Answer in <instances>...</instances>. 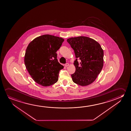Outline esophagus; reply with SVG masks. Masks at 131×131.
Here are the masks:
<instances>
[{
  "mask_svg": "<svg viewBox=\"0 0 131 131\" xmlns=\"http://www.w3.org/2000/svg\"><path fill=\"white\" fill-rule=\"evenodd\" d=\"M69 63H66V64H65V67H68L69 66Z\"/></svg>",
  "mask_w": 131,
  "mask_h": 131,
  "instance_id": "obj_1",
  "label": "esophagus"
}]
</instances>
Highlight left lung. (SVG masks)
Wrapping results in <instances>:
<instances>
[{
    "label": "left lung",
    "mask_w": 131,
    "mask_h": 131,
    "mask_svg": "<svg viewBox=\"0 0 131 131\" xmlns=\"http://www.w3.org/2000/svg\"><path fill=\"white\" fill-rule=\"evenodd\" d=\"M67 41L74 51L76 58L74 63L76 70L71 74L73 82L82 86L90 84L103 69V49L97 41L87 37L71 38Z\"/></svg>",
    "instance_id": "left-lung-1"
}]
</instances>
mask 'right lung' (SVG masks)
I'll return each instance as SVG.
<instances>
[{"label": "right lung", "instance_id": "obj_1", "mask_svg": "<svg viewBox=\"0 0 131 131\" xmlns=\"http://www.w3.org/2000/svg\"><path fill=\"white\" fill-rule=\"evenodd\" d=\"M64 40L61 38L46 34L29 43L24 56V63L36 83L46 87L57 82L59 71L64 67L58 62L56 52Z\"/></svg>", "mask_w": 131, "mask_h": 131}]
</instances>
